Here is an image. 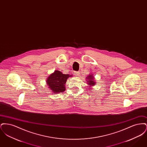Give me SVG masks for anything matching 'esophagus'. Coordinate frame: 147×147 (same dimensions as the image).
<instances>
[{"mask_svg":"<svg viewBox=\"0 0 147 147\" xmlns=\"http://www.w3.org/2000/svg\"><path fill=\"white\" fill-rule=\"evenodd\" d=\"M74 73L76 76H79V75H80V73L79 71H75Z\"/></svg>","mask_w":147,"mask_h":147,"instance_id":"34e87169","label":"esophagus"}]
</instances>
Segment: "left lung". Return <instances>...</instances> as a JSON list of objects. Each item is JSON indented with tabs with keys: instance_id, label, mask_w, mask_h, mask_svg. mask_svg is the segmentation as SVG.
<instances>
[{
	"instance_id": "8db88e82",
	"label": "left lung",
	"mask_w": 147,
	"mask_h": 147,
	"mask_svg": "<svg viewBox=\"0 0 147 147\" xmlns=\"http://www.w3.org/2000/svg\"><path fill=\"white\" fill-rule=\"evenodd\" d=\"M86 79H88L87 83L90 85V86H89L90 88H91V86L95 85L96 83L94 82V80H93L94 78H93V76L92 74H89V76L87 77Z\"/></svg>"
}]
</instances>
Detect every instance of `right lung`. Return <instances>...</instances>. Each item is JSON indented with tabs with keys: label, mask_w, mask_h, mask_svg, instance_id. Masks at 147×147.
<instances>
[{
	"label": "right lung",
	"mask_w": 147,
	"mask_h": 147,
	"mask_svg": "<svg viewBox=\"0 0 147 147\" xmlns=\"http://www.w3.org/2000/svg\"><path fill=\"white\" fill-rule=\"evenodd\" d=\"M69 74H64L59 70H55L47 79L49 88L53 93L62 92L65 90V85L67 79L70 77Z\"/></svg>",
	"instance_id": "obj_1"
}]
</instances>
